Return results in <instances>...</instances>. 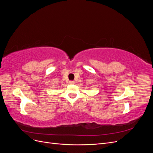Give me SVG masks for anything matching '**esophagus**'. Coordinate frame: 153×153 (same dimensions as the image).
<instances>
[{"instance_id":"34e87169","label":"esophagus","mask_w":153,"mask_h":153,"mask_svg":"<svg viewBox=\"0 0 153 153\" xmlns=\"http://www.w3.org/2000/svg\"><path fill=\"white\" fill-rule=\"evenodd\" d=\"M75 81H70V82H69V84H75Z\"/></svg>"}]
</instances>
